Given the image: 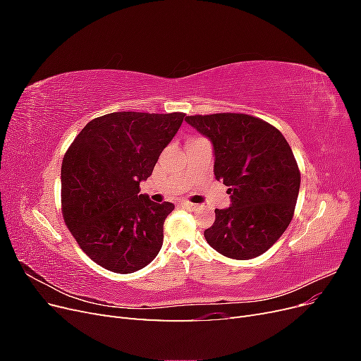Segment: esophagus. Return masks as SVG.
I'll return each mask as SVG.
<instances>
[{
	"instance_id": "34e87169",
	"label": "esophagus",
	"mask_w": 361,
	"mask_h": 361,
	"mask_svg": "<svg viewBox=\"0 0 361 361\" xmlns=\"http://www.w3.org/2000/svg\"><path fill=\"white\" fill-rule=\"evenodd\" d=\"M180 206L187 207V209H194V207H195V204L191 203V202H180Z\"/></svg>"
}]
</instances>
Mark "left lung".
Wrapping results in <instances>:
<instances>
[{"label": "left lung", "instance_id": "1", "mask_svg": "<svg viewBox=\"0 0 361 361\" xmlns=\"http://www.w3.org/2000/svg\"><path fill=\"white\" fill-rule=\"evenodd\" d=\"M211 138L216 180L228 187L232 206L215 209L204 238L218 253L248 260L264 255L285 233L297 204L301 173L280 130L241 113L188 116Z\"/></svg>", "mask_w": 361, "mask_h": 361}]
</instances>
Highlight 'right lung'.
Masks as SVG:
<instances>
[{
    "instance_id": "add662e5",
    "label": "right lung",
    "mask_w": 361,
    "mask_h": 361,
    "mask_svg": "<svg viewBox=\"0 0 361 361\" xmlns=\"http://www.w3.org/2000/svg\"><path fill=\"white\" fill-rule=\"evenodd\" d=\"M183 113L118 111L96 117L75 137L61 164V212L80 248L97 265L130 274L162 245L174 204L140 192L182 125Z\"/></svg>"
}]
</instances>
